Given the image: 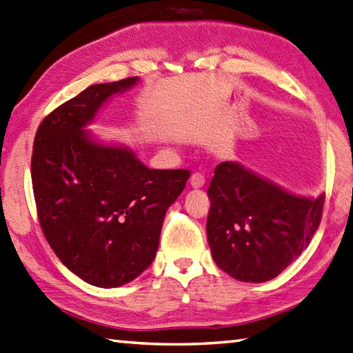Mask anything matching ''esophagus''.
Returning a JSON list of instances; mask_svg holds the SVG:
<instances>
[{"label":"esophagus","instance_id":"1","mask_svg":"<svg viewBox=\"0 0 353 353\" xmlns=\"http://www.w3.org/2000/svg\"><path fill=\"white\" fill-rule=\"evenodd\" d=\"M190 182H191L192 188H202V186L205 185V176L202 174V172H197V171L192 172Z\"/></svg>","mask_w":353,"mask_h":353}]
</instances>
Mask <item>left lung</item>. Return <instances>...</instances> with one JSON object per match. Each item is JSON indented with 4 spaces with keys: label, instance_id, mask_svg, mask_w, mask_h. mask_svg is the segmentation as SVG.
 I'll list each match as a JSON object with an SVG mask.
<instances>
[{
    "label": "left lung",
    "instance_id": "left-lung-1",
    "mask_svg": "<svg viewBox=\"0 0 353 353\" xmlns=\"http://www.w3.org/2000/svg\"><path fill=\"white\" fill-rule=\"evenodd\" d=\"M208 197L212 259L232 279L248 283L277 277L306 250L324 205L323 194L294 196L236 162L217 165Z\"/></svg>",
    "mask_w": 353,
    "mask_h": 353
}]
</instances>
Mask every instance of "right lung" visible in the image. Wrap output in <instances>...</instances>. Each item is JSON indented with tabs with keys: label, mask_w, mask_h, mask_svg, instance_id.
Returning <instances> with one entry per match:
<instances>
[{
	"label": "right lung",
	"mask_w": 353,
	"mask_h": 353,
	"mask_svg": "<svg viewBox=\"0 0 353 353\" xmlns=\"http://www.w3.org/2000/svg\"><path fill=\"white\" fill-rule=\"evenodd\" d=\"M131 76L94 84L48 113L33 141L32 186L38 220L53 252L99 288L134 280L154 260L165 212L190 170H150L130 150L103 147L81 128Z\"/></svg>",
	"instance_id": "1"
}]
</instances>
